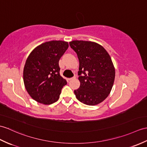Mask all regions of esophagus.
<instances>
[{"instance_id": "esophagus-1", "label": "esophagus", "mask_w": 147, "mask_h": 147, "mask_svg": "<svg viewBox=\"0 0 147 147\" xmlns=\"http://www.w3.org/2000/svg\"><path fill=\"white\" fill-rule=\"evenodd\" d=\"M74 79H76V76H74V77H73V78H69V79H68V80H69V81H71V80H74Z\"/></svg>"}]
</instances>
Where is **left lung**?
<instances>
[{"label": "left lung", "instance_id": "obj_1", "mask_svg": "<svg viewBox=\"0 0 147 147\" xmlns=\"http://www.w3.org/2000/svg\"><path fill=\"white\" fill-rule=\"evenodd\" d=\"M80 62V86L74 91L81 103L93 106L101 103L110 93L115 77L111 57L100 44L85 40L69 42Z\"/></svg>", "mask_w": 147, "mask_h": 147}]
</instances>
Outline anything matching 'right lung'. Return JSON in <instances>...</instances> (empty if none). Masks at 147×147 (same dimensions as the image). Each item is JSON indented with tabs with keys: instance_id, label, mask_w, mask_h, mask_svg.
<instances>
[{
	"instance_id": "add662e5",
	"label": "right lung",
	"mask_w": 147,
	"mask_h": 147,
	"mask_svg": "<svg viewBox=\"0 0 147 147\" xmlns=\"http://www.w3.org/2000/svg\"><path fill=\"white\" fill-rule=\"evenodd\" d=\"M69 47L63 40H51L36 47L27 57L23 71L26 89L38 103L51 105L59 98L67 84L61 76L59 61Z\"/></svg>"
}]
</instances>
